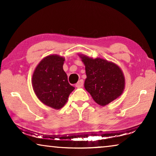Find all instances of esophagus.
<instances>
[{
  "mask_svg": "<svg viewBox=\"0 0 156 156\" xmlns=\"http://www.w3.org/2000/svg\"><path fill=\"white\" fill-rule=\"evenodd\" d=\"M83 84H84V81H83V80H80L75 84V87H77V88H81V87H83Z\"/></svg>",
  "mask_w": 156,
  "mask_h": 156,
  "instance_id": "obj_1",
  "label": "esophagus"
}]
</instances>
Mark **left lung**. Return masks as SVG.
I'll use <instances>...</instances> for the list:
<instances>
[{"instance_id": "obj_1", "label": "left lung", "mask_w": 156, "mask_h": 156, "mask_svg": "<svg viewBox=\"0 0 156 156\" xmlns=\"http://www.w3.org/2000/svg\"><path fill=\"white\" fill-rule=\"evenodd\" d=\"M79 56L85 66L84 88L96 103L104 106L122 94L125 76L119 66L100 57L94 59L83 54Z\"/></svg>"}]
</instances>
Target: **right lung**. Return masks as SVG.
<instances>
[{
    "instance_id": "1",
    "label": "right lung",
    "mask_w": 156,
    "mask_h": 156,
    "mask_svg": "<svg viewBox=\"0 0 156 156\" xmlns=\"http://www.w3.org/2000/svg\"><path fill=\"white\" fill-rule=\"evenodd\" d=\"M65 60V57L58 55H48L40 62L32 76L33 89L38 99L55 109L65 105L74 89L63 69Z\"/></svg>"
}]
</instances>
